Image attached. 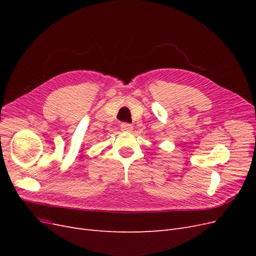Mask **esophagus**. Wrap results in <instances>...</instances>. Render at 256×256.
Wrapping results in <instances>:
<instances>
[{"mask_svg": "<svg viewBox=\"0 0 256 256\" xmlns=\"http://www.w3.org/2000/svg\"><path fill=\"white\" fill-rule=\"evenodd\" d=\"M120 129H122V131H126V132H130V131L134 129V127H132V125H131V124H129V122H122V124H120Z\"/></svg>", "mask_w": 256, "mask_h": 256, "instance_id": "1", "label": "esophagus"}]
</instances>
